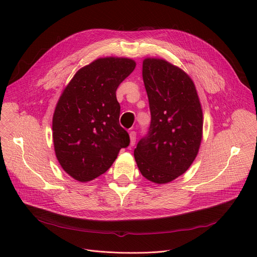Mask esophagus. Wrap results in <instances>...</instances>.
<instances>
[{"instance_id": "1", "label": "esophagus", "mask_w": 257, "mask_h": 257, "mask_svg": "<svg viewBox=\"0 0 257 257\" xmlns=\"http://www.w3.org/2000/svg\"><path fill=\"white\" fill-rule=\"evenodd\" d=\"M136 142V132L135 131H131L130 132V145L134 146Z\"/></svg>"}]
</instances>
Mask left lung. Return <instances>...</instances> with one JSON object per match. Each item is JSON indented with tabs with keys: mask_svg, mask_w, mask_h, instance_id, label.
I'll use <instances>...</instances> for the list:
<instances>
[{
	"mask_svg": "<svg viewBox=\"0 0 257 257\" xmlns=\"http://www.w3.org/2000/svg\"><path fill=\"white\" fill-rule=\"evenodd\" d=\"M143 79L151 124L134 157L147 180L165 184L183 175L197 157L203 139V108L191 77L164 59L146 58Z\"/></svg>",
	"mask_w": 257,
	"mask_h": 257,
	"instance_id": "left-lung-1",
	"label": "left lung"
}]
</instances>
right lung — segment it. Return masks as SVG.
Returning <instances> with one entry per match:
<instances>
[{"mask_svg":"<svg viewBox=\"0 0 257 257\" xmlns=\"http://www.w3.org/2000/svg\"><path fill=\"white\" fill-rule=\"evenodd\" d=\"M135 67L130 58H98L78 69L62 92L52 116L53 147L61 167L75 180L103 175L128 146L115 91Z\"/></svg>","mask_w":257,"mask_h":257,"instance_id":"1","label":"right lung"}]
</instances>
